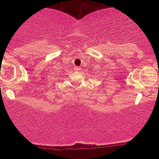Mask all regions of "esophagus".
I'll return each mask as SVG.
<instances>
[{"mask_svg":"<svg viewBox=\"0 0 159 159\" xmlns=\"http://www.w3.org/2000/svg\"><path fill=\"white\" fill-rule=\"evenodd\" d=\"M74 69H75V70L77 71V72H78V71L81 70V67H79V66H75V67H74Z\"/></svg>","mask_w":159,"mask_h":159,"instance_id":"34e87169","label":"esophagus"}]
</instances>
